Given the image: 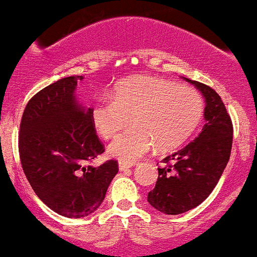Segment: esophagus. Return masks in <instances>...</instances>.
<instances>
[{
  "label": "esophagus",
  "instance_id": "34e87169",
  "mask_svg": "<svg viewBox=\"0 0 257 257\" xmlns=\"http://www.w3.org/2000/svg\"><path fill=\"white\" fill-rule=\"evenodd\" d=\"M133 166H135L133 163H125V162H120V163H118V170H120V171H126V170L132 169Z\"/></svg>",
  "mask_w": 257,
  "mask_h": 257
}]
</instances>
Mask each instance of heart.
Segmentation results:
<instances>
[{"instance_id":"obj_1","label":"heart","mask_w":257,"mask_h":257,"mask_svg":"<svg viewBox=\"0 0 257 257\" xmlns=\"http://www.w3.org/2000/svg\"><path fill=\"white\" fill-rule=\"evenodd\" d=\"M204 113L197 90L167 79L139 75L118 83L112 99H103L91 108L92 122L103 139H115L111 157L133 163L152 152H171L195 132Z\"/></svg>"}]
</instances>
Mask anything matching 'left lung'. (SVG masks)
Returning a JSON list of instances; mask_svg holds the SVG:
<instances>
[{
    "instance_id": "8db88e82",
    "label": "left lung",
    "mask_w": 257,
    "mask_h": 257,
    "mask_svg": "<svg viewBox=\"0 0 257 257\" xmlns=\"http://www.w3.org/2000/svg\"><path fill=\"white\" fill-rule=\"evenodd\" d=\"M205 99V125L185 148L163 159L149 204L165 214H182L212 193L230 159L232 122L221 96L212 87L185 78Z\"/></svg>"
}]
</instances>
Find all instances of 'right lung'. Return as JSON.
Masks as SVG:
<instances>
[{
	"mask_svg": "<svg viewBox=\"0 0 257 257\" xmlns=\"http://www.w3.org/2000/svg\"><path fill=\"white\" fill-rule=\"evenodd\" d=\"M82 75L65 77L47 86L26 105L19 132V155L26 178L38 197L53 212L82 218L100 206L117 162L99 167L85 163L104 152L91 108L77 100Z\"/></svg>",
	"mask_w": 257,
	"mask_h": 257,
	"instance_id": "right-lung-1",
	"label": "right lung"
}]
</instances>
